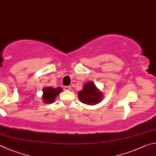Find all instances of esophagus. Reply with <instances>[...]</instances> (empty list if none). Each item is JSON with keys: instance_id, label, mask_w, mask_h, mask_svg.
Here are the masks:
<instances>
[{"instance_id": "esophagus-1", "label": "esophagus", "mask_w": 156, "mask_h": 156, "mask_svg": "<svg viewBox=\"0 0 156 156\" xmlns=\"http://www.w3.org/2000/svg\"><path fill=\"white\" fill-rule=\"evenodd\" d=\"M64 89H65V90H70L71 89V87L70 86H65L64 87Z\"/></svg>"}]
</instances>
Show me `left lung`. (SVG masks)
<instances>
[{"instance_id":"left-lung-1","label":"left lung","mask_w":156,"mask_h":156,"mask_svg":"<svg viewBox=\"0 0 156 156\" xmlns=\"http://www.w3.org/2000/svg\"><path fill=\"white\" fill-rule=\"evenodd\" d=\"M83 89L78 92L80 101L86 105H93L99 103L104 97L103 92L97 88L93 81H88L83 86Z\"/></svg>"}]
</instances>
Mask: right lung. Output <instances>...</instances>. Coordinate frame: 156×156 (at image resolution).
Here are the masks:
<instances>
[{
    "instance_id": "obj_1",
    "label": "right lung",
    "mask_w": 156,
    "mask_h": 156,
    "mask_svg": "<svg viewBox=\"0 0 156 156\" xmlns=\"http://www.w3.org/2000/svg\"><path fill=\"white\" fill-rule=\"evenodd\" d=\"M62 92V89L60 87L53 88L52 87H46L42 89V100L44 103H52L55 102V98L60 92Z\"/></svg>"
}]
</instances>
